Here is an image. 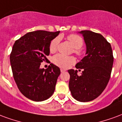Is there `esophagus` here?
Segmentation results:
<instances>
[{
  "label": "esophagus",
  "instance_id": "obj_1",
  "mask_svg": "<svg viewBox=\"0 0 122 122\" xmlns=\"http://www.w3.org/2000/svg\"><path fill=\"white\" fill-rule=\"evenodd\" d=\"M60 71L62 72V73H63V72L66 71V70H64V69H60Z\"/></svg>",
  "mask_w": 122,
  "mask_h": 122
}]
</instances>
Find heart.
Returning a JSON list of instances; mask_svg holds the SVG:
<instances>
[{
    "instance_id": "heart-1",
    "label": "heart",
    "mask_w": 122,
    "mask_h": 122,
    "mask_svg": "<svg viewBox=\"0 0 122 122\" xmlns=\"http://www.w3.org/2000/svg\"><path fill=\"white\" fill-rule=\"evenodd\" d=\"M67 40L70 41L71 45L75 48L74 52L78 56H82L83 52L81 50V48L82 47L84 41L82 38L77 34H71L67 37ZM60 41V37H56L54 40H52L51 42L50 49L51 52H55L57 50ZM52 62L62 68H68L74 64L75 62V59L73 56H66L61 54H58L53 56Z\"/></svg>"
}]
</instances>
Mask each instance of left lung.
<instances>
[{
	"mask_svg": "<svg viewBox=\"0 0 122 122\" xmlns=\"http://www.w3.org/2000/svg\"><path fill=\"white\" fill-rule=\"evenodd\" d=\"M86 46V56L75 67L69 70V88L72 96L81 102L94 100L101 95L108 84L113 65L114 58L111 44L103 36L90 30L79 32Z\"/></svg>",
	"mask_w": 122,
	"mask_h": 122,
	"instance_id": "8db88e82",
	"label": "left lung"
}]
</instances>
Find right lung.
Returning <instances> with one entry per match:
<instances>
[{
  "mask_svg": "<svg viewBox=\"0 0 122 122\" xmlns=\"http://www.w3.org/2000/svg\"><path fill=\"white\" fill-rule=\"evenodd\" d=\"M59 33L30 32L14 44L10 58L14 80L22 94L32 101L46 100L55 92L60 68L51 64L45 70L40 65L48 60L46 56L50 53L51 41Z\"/></svg>",
  "mask_w": 122,
  "mask_h": 122,
  "instance_id": "obj_1",
  "label": "right lung"
}]
</instances>
